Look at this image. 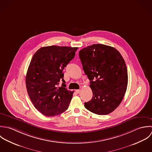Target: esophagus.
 <instances>
[{
    "mask_svg": "<svg viewBox=\"0 0 152 152\" xmlns=\"http://www.w3.org/2000/svg\"><path fill=\"white\" fill-rule=\"evenodd\" d=\"M80 91H81L80 89H77V90H76V91H75L76 93H79L80 92Z\"/></svg>",
    "mask_w": 152,
    "mask_h": 152,
    "instance_id": "esophagus-1",
    "label": "esophagus"
}]
</instances>
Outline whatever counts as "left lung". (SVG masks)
I'll return each mask as SVG.
<instances>
[{
  "instance_id": "obj_1",
  "label": "left lung",
  "mask_w": 152,
  "mask_h": 152,
  "mask_svg": "<svg viewBox=\"0 0 152 152\" xmlns=\"http://www.w3.org/2000/svg\"><path fill=\"white\" fill-rule=\"evenodd\" d=\"M79 58L93 92L85 107L97 115L110 113L121 104L127 89V70L121 54L113 47L94 44L81 49Z\"/></svg>"
}]
</instances>
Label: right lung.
Here are the masks:
<instances>
[{"instance_id":"1","label":"right lung","mask_w":152,"mask_h":152,"mask_svg":"<svg viewBox=\"0 0 152 152\" xmlns=\"http://www.w3.org/2000/svg\"><path fill=\"white\" fill-rule=\"evenodd\" d=\"M78 48L50 46L34 54L26 77L28 95L35 108L43 115L53 117L66 111L73 91L65 87L63 70L72 61ZM62 81L61 87H58Z\"/></svg>"}]
</instances>
